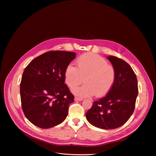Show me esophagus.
Instances as JSON below:
<instances>
[{"label":"esophagus","mask_w":156,"mask_h":156,"mask_svg":"<svg viewBox=\"0 0 156 156\" xmlns=\"http://www.w3.org/2000/svg\"><path fill=\"white\" fill-rule=\"evenodd\" d=\"M74 100L75 101H81L83 100V99L80 98H78V97H75L74 98Z\"/></svg>","instance_id":"esophagus-1"}]
</instances>
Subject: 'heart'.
<instances>
[{"instance_id":"b5f03b06","label":"heart","mask_w":156,"mask_h":156,"mask_svg":"<svg viewBox=\"0 0 156 156\" xmlns=\"http://www.w3.org/2000/svg\"><path fill=\"white\" fill-rule=\"evenodd\" d=\"M83 79L85 84L72 87L73 93L80 97H89L96 94L98 97L103 96L114 84L115 71L102 57L87 53L78 58L77 68L70 64L65 71V80L69 87L80 84Z\"/></svg>"}]
</instances>
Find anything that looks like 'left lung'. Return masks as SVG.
Masks as SVG:
<instances>
[{"label": "left lung", "mask_w": 156, "mask_h": 156, "mask_svg": "<svg viewBox=\"0 0 156 156\" xmlns=\"http://www.w3.org/2000/svg\"><path fill=\"white\" fill-rule=\"evenodd\" d=\"M107 58L115 71L114 84L105 97L94 102L86 117L92 125L111 130L123 125L133 114L138 95V83L129 63L113 56Z\"/></svg>", "instance_id": "1"}]
</instances>
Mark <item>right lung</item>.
<instances>
[{
    "instance_id": "obj_1",
    "label": "right lung",
    "mask_w": 156,
    "mask_h": 156,
    "mask_svg": "<svg viewBox=\"0 0 156 156\" xmlns=\"http://www.w3.org/2000/svg\"><path fill=\"white\" fill-rule=\"evenodd\" d=\"M76 55L66 51L46 52L24 69L20 84L21 105L35 126L49 129L66 120L74 97L64 84L65 71Z\"/></svg>"
}]
</instances>
